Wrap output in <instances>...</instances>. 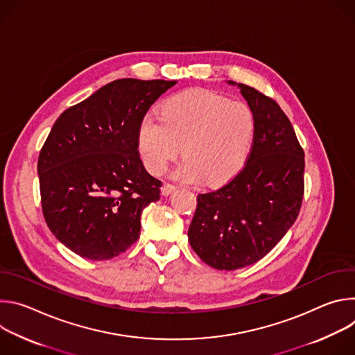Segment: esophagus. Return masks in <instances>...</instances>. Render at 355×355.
Segmentation results:
<instances>
[{
	"label": "esophagus",
	"instance_id": "1",
	"mask_svg": "<svg viewBox=\"0 0 355 355\" xmlns=\"http://www.w3.org/2000/svg\"><path fill=\"white\" fill-rule=\"evenodd\" d=\"M175 189H177L175 185H173V184H170V182H166V184L162 187V193H163L164 196H168V195H171Z\"/></svg>",
	"mask_w": 355,
	"mask_h": 355
}]
</instances>
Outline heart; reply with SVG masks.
<instances>
[{"instance_id": "1", "label": "heart", "mask_w": 355, "mask_h": 355, "mask_svg": "<svg viewBox=\"0 0 355 355\" xmlns=\"http://www.w3.org/2000/svg\"><path fill=\"white\" fill-rule=\"evenodd\" d=\"M257 133L252 110L214 91L192 88L167 98L160 116L147 112L139 122L136 146L146 170L166 171L178 157L185 160L173 177L187 184L232 181L248 162Z\"/></svg>"}]
</instances>
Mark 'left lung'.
Returning a JSON list of instances; mask_svg holds the SVG:
<instances>
[{"instance_id": "8db88e82", "label": "left lung", "mask_w": 355, "mask_h": 355, "mask_svg": "<svg viewBox=\"0 0 355 355\" xmlns=\"http://www.w3.org/2000/svg\"><path fill=\"white\" fill-rule=\"evenodd\" d=\"M236 85L257 121L247 164L218 191L199 193L188 229L198 257L216 270H237L261 260L295 223L303 199L305 153L274 99Z\"/></svg>"}]
</instances>
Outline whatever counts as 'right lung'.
<instances>
[{
    "instance_id": "right-lung-1",
    "label": "right lung",
    "mask_w": 355,
    "mask_h": 355,
    "mask_svg": "<svg viewBox=\"0 0 355 355\" xmlns=\"http://www.w3.org/2000/svg\"><path fill=\"white\" fill-rule=\"evenodd\" d=\"M177 81L122 78L66 110L37 160L42 211L80 257L110 260L140 236L143 209L160 199L136 146L139 122Z\"/></svg>"
}]
</instances>
